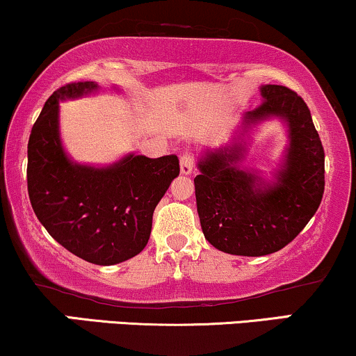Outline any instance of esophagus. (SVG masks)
<instances>
[{"instance_id":"esophagus-1","label":"esophagus","mask_w":356,"mask_h":356,"mask_svg":"<svg viewBox=\"0 0 356 356\" xmlns=\"http://www.w3.org/2000/svg\"><path fill=\"white\" fill-rule=\"evenodd\" d=\"M193 168H195V156H193V153H183V155L179 156V170H181V173L190 175Z\"/></svg>"}]
</instances>
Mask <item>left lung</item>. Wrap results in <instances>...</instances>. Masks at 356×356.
I'll use <instances>...</instances> for the list:
<instances>
[{
	"mask_svg": "<svg viewBox=\"0 0 356 356\" xmlns=\"http://www.w3.org/2000/svg\"><path fill=\"white\" fill-rule=\"evenodd\" d=\"M261 95L262 102L244 113L243 130L270 117L287 124L289 147L274 181L239 168L245 142L206 152L195 178L206 241L236 256H267L285 248L312 219L325 188V153L304 99L272 84L262 86Z\"/></svg>",
	"mask_w": 356,
	"mask_h": 356,
	"instance_id": "left-lung-1",
	"label": "left lung"
}]
</instances>
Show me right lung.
<instances>
[{"label": "right lung", "instance_id": "1", "mask_svg": "<svg viewBox=\"0 0 356 356\" xmlns=\"http://www.w3.org/2000/svg\"><path fill=\"white\" fill-rule=\"evenodd\" d=\"M99 89L71 82L44 104L28 142V193L41 225L60 245L97 266L124 262L143 251L152 218L179 175L177 155H127L95 168L72 161L59 135V102Z\"/></svg>", "mask_w": 356, "mask_h": 356}]
</instances>
